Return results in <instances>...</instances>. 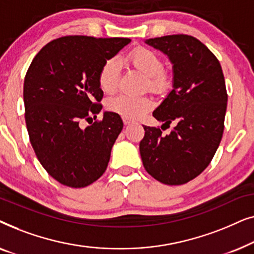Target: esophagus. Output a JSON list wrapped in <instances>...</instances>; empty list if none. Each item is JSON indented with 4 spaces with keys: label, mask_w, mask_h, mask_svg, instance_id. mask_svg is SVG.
<instances>
[{
    "label": "esophagus",
    "mask_w": 254,
    "mask_h": 254,
    "mask_svg": "<svg viewBox=\"0 0 254 254\" xmlns=\"http://www.w3.org/2000/svg\"><path fill=\"white\" fill-rule=\"evenodd\" d=\"M130 123H131V121L129 119H124V124L126 125V126H127V125H129Z\"/></svg>",
    "instance_id": "1"
}]
</instances>
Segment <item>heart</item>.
Masks as SVG:
<instances>
[{
    "instance_id": "1",
    "label": "heart",
    "mask_w": 254,
    "mask_h": 254,
    "mask_svg": "<svg viewBox=\"0 0 254 254\" xmlns=\"http://www.w3.org/2000/svg\"><path fill=\"white\" fill-rule=\"evenodd\" d=\"M128 61L135 69L145 76V89L154 92L164 91L171 84L170 76L164 71V64L157 53L145 47H140L130 52ZM120 75V60L111 58L104 62L99 70L98 83L100 89L107 93L117 89ZM154 103L148 96L131 97L118 95L107 102V109L111 112L119 114L125 119H138L151 109Z\"/></svg>"
}]
</instances>
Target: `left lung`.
<instances>
[{
  "instance_id": "obj_1",
  "label": "left lung",
  "mask_w": 254,
  "mask_h": 254,
  "mask_svg": "<svg viewBox=\"0 0 254 254\" xmlns=\"http://www.w3.org/2000/svg\"><path fill=\"white\" fill-rule=\"evenodd\" d=\"M173 64V89L154 111L171 133L143 126L140 154L144 169L166 185L190 182L209 165L224 130L228 93L217 58L200 40L172 34L145 40ZM162 126V128H163Z\"/></svg>"
}]
</instances>
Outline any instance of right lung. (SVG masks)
Masks as SVG:
<instances>
[{
  "mask_svg": "<svg viewBox=\"0 0 254 254\" xmlns=\"http://www.w3.org/2000/svg\"><path fill=\"white\" fill-rule=\"evenodd\" d=\"M130 43L128 38L65 36L52 40L31 62L24 79L25 123L40 164L62 185L81 189L105 172L124 123L105 112L98 83L104 62Z\"/></svg>",
  "mask_w": 254,
  "mask_h": 254,
  "instance_id": "right-lung-1",
  "label": "right lung"
}]
</instances>
